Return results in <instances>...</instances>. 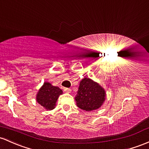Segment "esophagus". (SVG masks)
I'll return each instance as SVG.
<instances>
[{
  "label": "esophagus",
  "instance_id": "34e87169",
  "mask_svg": "<svg viewBox=\"0 0 149 149\" xmlns=\"http://www.w3.org/2000/svg\"><path fill=\"white\" fill-rule=\"evenodd\" d=\"M63 91H64L65 92L68 93L71 92V88H63Z\"/></svg>",
  "mask_w": 149,
  "mask_h": 149
}]
</instances>
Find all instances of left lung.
Instances as JSON below:
<instances>
[{
	"label": "left lung",
	"mask_w": 149,
	"mask_h": 149,
	"mask_svg": "<svg viewBox=\"0 0 149 149\" xmlns=\"http://www.w3.org/2000/svg\"><path fill=\"white\" fill-rule=\"evenodd\" d=\"M104 88L89 78H84L80 82L75 100L79 108L87 112L95 110L101 107L105 100Z\"/></svg>",
	"instance_id": "obj_1"
}]
</instances>
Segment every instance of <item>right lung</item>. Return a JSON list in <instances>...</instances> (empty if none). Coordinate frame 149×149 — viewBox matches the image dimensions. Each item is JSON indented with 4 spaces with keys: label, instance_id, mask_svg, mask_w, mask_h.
Wrapping results in <instances>:
<instances>
[{
    "label": "right lung",
    "instance_id": "add662e5",
    "mask_svg": "<svg viewBox=\"0 0 149 149\" xmlns=\"http://www.w3.org/2000/svg\"><path fill=\"white\" fill-rule=\"evenodd\" d=\"M62 93L63 91L58 87L52 86L50 83L45 82L39 90L36 100L45 109L52 110L55 108L57 100Z\"/></svg>",
    "mask_w": 149,
    "mask_h": 149
}]
</instances>
